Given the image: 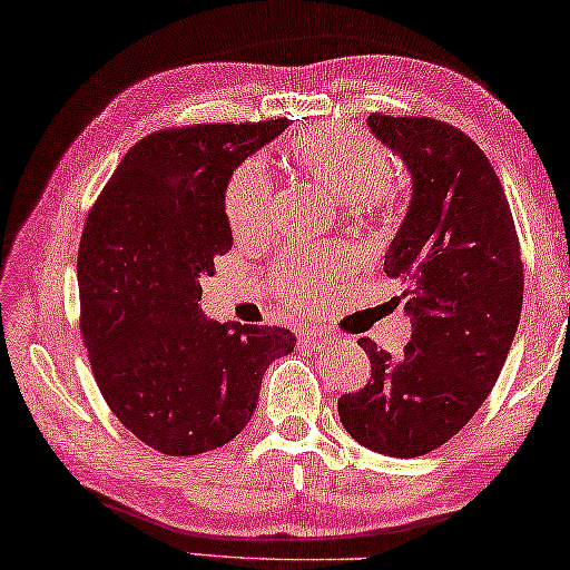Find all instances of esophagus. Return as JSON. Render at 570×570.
I'll list each match as a JSON object with an SVG mask.
<instances>
[{
    "label": "esophagus",
    "instance_id": "34e87169",
    "mask_svg": "<svg viewBox=\"0 0 570 570\" xmlns=\"http://www.w3.org/2000/svg\"><path fill=\"white\" fill-rule=\"evenodd\" d=\"M303 346L311 348V351H323L325 346H331L333 338H328V335L321 333V331H305L303 333Z\"/></svg>",
    "mask_w": 570,
    "mask_h": 570
}]
</instances>
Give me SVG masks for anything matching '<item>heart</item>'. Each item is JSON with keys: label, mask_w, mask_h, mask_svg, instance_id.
<instances>
[{"label": "heart", "mask_w": 570, "mask_h": 570, "mask_svg": "<svg viewBox=\"0 0 570 570\" xmlns=\"http://www.w3.org/2000/svg\"><path fill=\"white\" fill-rule=\"evenodd\" d=\"M291 161L323 186L333 199L346 202V209L361 222H384L396 212L399 191L389 179V156L368 136L348 126L325 124L297 136L287 148ZM273 209V181L259 161H245L232 174L224 189V217L232 235L252 239L263 235ZM343 263L325 255L279 269L277 293L313 301L328 287Z\"/></svg>", "instance_id": "obj_1"}]
</instances>
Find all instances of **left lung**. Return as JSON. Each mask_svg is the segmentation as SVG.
Returning <instances> with one entry per match:
<instances>
[{"label": "left lung", "instance_id": "1", "mask_svg": "<svg viewBox=\"0 0 570 570\" xmlns=\"http://www.w3.org/2000/svg\"><path fill=\"white\" fill-rule=\"evenodd\" d=\"M368 126L414 176L384 259L404 287L396 297H406L412 341L391 358L358 338L371 379L338 399V416L373 452L422 456L452 440L495 386L522 311L520 239L495 169L464 130L384 114Z\"/></svg>", "mask_w": 570, "mask_h": 570}]
</instances>
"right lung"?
I'll return each instance as SVG.
<instances>
[{
  "label": "right lung",
  "mask_w": 570,
  "mask_h": 570,
  "mask_svg": "<svg viewBox=\"0 0 570 570\" xmlns=\"http://www.w3.org/2000/svg\"><path fill=\"white\" fill-rule=\"evenodd\" d=\"M291 120L164 128L130 146L78 247L80 333L120 424L169 456L202 454L247 426L269 363L295 348L279 325L207 321L202 277L227 255L224 189Z\"/></svg>",
  "instance_id": "obj_1"
}]
</instances>
